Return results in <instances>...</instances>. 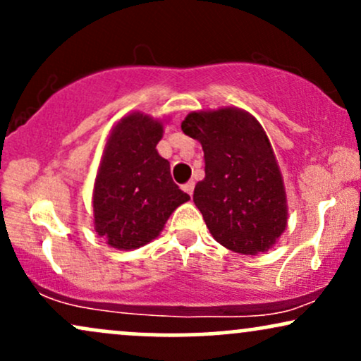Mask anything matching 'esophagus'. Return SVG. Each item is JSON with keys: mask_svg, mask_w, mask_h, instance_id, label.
<instances>
[{"mask_svg": "<svg viewBox=\"0 0 361 361\" xmlns=\"http://www.w3.org/2000/svg\"><path fill=\"white\" fill-rule=\"evenodd\" d=\"M183 190L188 195H193V190H195V181H188V183L183 185Z\"/></svg>", "mask_w": 361, "mask_h": 361, "instance_id": "esophagus-1", "label": "esophagus"}]
</instances>
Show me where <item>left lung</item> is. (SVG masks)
I'll return each instance as SVG.
<instances>
[{
  "label": "left lung",
  "mask_w": 361,
  "mask_h": 361,
  "mask_svg": "<svg viewBox=\"0 0 361 361\" xmlns=\"http://www.w3.org/2000/svg\"><path fill=\"white\" fill-rule=\"evenodd\" d=\"M181 130L204 149L193 202L215 241L241 255L270 250L287 227V198L258 120L239 109L193 111Z\"/></svg>",
  "instance_id": "obj_1"
}]
</instances>
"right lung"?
Listing matches in <instances>:
<instances>
[{
  "instance_id": "1",
  "label": "right lung",
  "mask_w": 361,
  "mask_h": 361,
  "mask_svg": "<svg viewBox=\"0 0 361 361\" xmlns=\"http://www.w3.org/2000/svg\"><path fill=\"white\" fill-rule=\"evenodd\" d=\"M163 127L142 114L122 118L111 132L94 181V229L117 250H135L163 231L178 205L190 200L156 151Z\"/></svg>"
}]
</instances>
